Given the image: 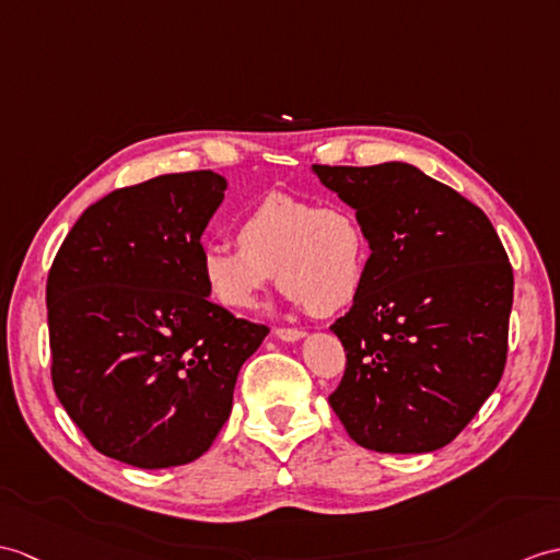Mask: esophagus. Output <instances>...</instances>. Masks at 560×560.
Here are the masks:
<instances>
[{"label": "esophagus", "mask_w": 560, "mask_h": 560, "mask_svg": "<svg viewBox=\"0 0 560 560\" xmlns=\"http://www.w3.org/2000/svg\"><path fill=\"white\" fill-rule=\"evenodd\" d=\"M275 336H277V339H281V341L293 343V341H301L303 336H305V331H303V329H285V327H279V329H275Z\"/></svg>", "instance_id": "esophagus-1"}]
</instances>
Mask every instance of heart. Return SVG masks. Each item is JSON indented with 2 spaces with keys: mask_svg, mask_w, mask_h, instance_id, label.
<instances>
[{
  "mask_svg": "<svg viewBox=\"0 0 560 560\" xmlns=\"http://www.w3.org/2000/svg\"><path fill=\"white\" fill-rule=\"evenodd\" d=\"M236 243L200 250L207 293L221 307H255L271 275L289 301L317 317L348 307L368 275V238L355 214L339 205L271 192L236 221Z\"/></svg>",
  "mask_w": 560,
  "mask_h": 560,
  "instance_id": "b5f03b06",
  "label": "heart"
}]
</instances>
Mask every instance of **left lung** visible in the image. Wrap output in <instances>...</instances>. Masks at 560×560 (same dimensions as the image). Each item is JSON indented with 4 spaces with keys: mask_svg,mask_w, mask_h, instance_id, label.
<instances>
[{
    "mask_svg": "<svg viewBox=\"0 0 560 560\" xmlns=\"http://www.w3.org/2000/svg\"><path fill=\"white\" fill-rule=\"evenodd\" d=\"M370 243L362 291L331 324L346 372L329 396L355 444H451L499 386L513 267L487 214L418 166L312 164Z\"/></svg>",
    "mask_w": 560,
    "mask_h": 560,
    "instance_id": "obj_1",
    "label": "left lung"
}]
</instances>
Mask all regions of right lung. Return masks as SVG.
I'll return each instance as SVG.
<instances>
[{
	"label": "right lung",
	"mask_w": 560,
	"mask_h": 560,
	"mask_svg": "<svg viewBox=\"0 0 560 560\" xmlns=\"http://www.w3.org/2000/svg\"><path fill=\"white\" fill-rule=\"evenodd\" d=\"M224 190L214 172L114 190L51 262V384L114 460L160 470L200 458L229 420L238 370L269 334L207 298L200 236Z\"/></svg>",
	"instance_id": "right-lung-1"
}]
</instances>
